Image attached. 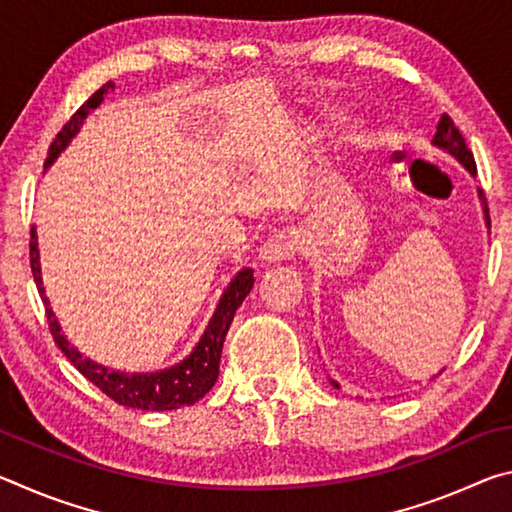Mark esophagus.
<instances>
[{
	"instance_id": "34e87169",
	"label": "esophagus",
	"mask_w": 512,
	"mask_h": 512,
	"mask_svg": "<svg viewBox=\"0 0 512 512\" xmlns=\"http://www.w3.org/2000/svg\"><path fill=\"white\" fill-rule=\"evenodd\" d=\"M296 253H300L298 232L282 230L266 241L262 250H259V257L268 264H275V262H284V259H291Z\"/></svg>"
}]
</instances>
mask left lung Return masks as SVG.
Returning a JSON list of instances; mask_svg holds the SVG:
<instances>
[{"label": "left lung", "instance_id": "obj_1", "mask_svg": "<svg viewBox=\"0 0 512 512\" xmlns=\"http://www.w3.org/2000/svg\"><path fill=\"white\" fill-rule=\"evenodd\" d=\"M433 144L440 146V149L449 151L452 155H456L458 160H461L467 169H470V173H474L476 176V162H474V155L472 151L467 149V142L463 133L458 131L454 119L449 115H443L438 121V128H436V135H433ZM481 198H483V205H485V216H488V201H485V196L481 192ZM488 223H490V216H488ZM339 386V384H334Z\"/></svg>", "mask_w": 512, "mask_h": 512}]
</instances>
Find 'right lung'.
<instances>
[{
    "label": "right lung",
    "mask_w": 512,
    "mask_h": 512,
    "mask_svg": "<svg viewBox=\"0 0 512 512\" xmlns=\"http://www.w3.org/2000/svg\"><path fill=\"white\" fill-rule=\"evenodd\" d=\"M112 88H115V83L108 81L103 88L94 92L72 117H69L67 124L60 128V133L54 137V142L49 146L45 167H49V164L58 158V153L65 149L69 140H72L76 131H79V126L83 124V119L88 117V112L97 108L103 101V94ZM29 255H31L33 280H36L42 302H45L47 307L49 332L58 343V348L63 350L65 357L74 363V368L79 370L85 379H90L101 393H106L110 400H115L121 406H131V409H142V411L180 409V406H189L198 402L207 391H210L216 377H219V363H221L225 334H228L232 318H235V311L239 309V305L244 302V298L248 296L255 284V277L250 268L241 271L235 280H232L228 291L223 293L219 307L214 311L210 325L205 329L201 343L196 345V350L189 354L180 366L164 372H151V375H126V372L108 370L99 366V363L85 359L83 354L79 350H74L65 336L60 334L58 320L54 318V311L49 309V300L45 298V289H42L38 241H36V230L33 228H31V241H29Z\"/></svg>",
    "instance_id": "right-lung-1"
}]
</instances>
